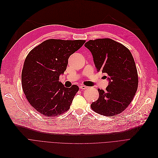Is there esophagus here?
Masks as SVG:
<instances>
[{
  "instance_id": "34e87169",
  "label": "esophagus",
  "mask_w": 158,
  "mask_h": 158,
  "mask_svg": "<svg viewBox=\"0 0 158 158\" xmlns=\"http://www.w3.org/2000/svg\"><path fill=\"white\" fill-rule=\"evenodd\" d=\"M80 88L81 89H83V90H84V89H87V86H85V85H80Z\"/></svg>"
}]
</instances>
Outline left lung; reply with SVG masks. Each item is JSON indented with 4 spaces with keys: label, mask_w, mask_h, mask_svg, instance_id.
Returning <instances> with one entry per match:
<instances>
[{
    "label": "left lung",
    "mask_w": 158,
    "mask_h": 158,
    "mask_svg": "<svg viewBox=\"0 0 158 158\" xmlns=\"http://www.w3.org/2000/svg\"><path fill=\"white\" fill-rule=\"evenodd\" d=\"M93 57L98 71L106 73V91L98 89L99 98L91 105L102 115L112 116L123 112L136 94L138 77L131 51L123 44L110 39L89 40L85 44Z\"/></svg>",
    "instance_id": "obj_1"
}]
</instances>
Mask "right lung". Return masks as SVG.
<instances>
[{
    "instance_id": "1",
    "label": "right lung",
    "mask_w": 158,
    "mask_h": 158,
    "mask_svg": "<svg viewBox=\"0 0 158 158\" xmlns=\"http://www.w3.org/2000/svg\"><path fill=\"white\" fill-rule=\"evenodd\" d=\"M85 40L49 39L27 55L22 71V86L31 106L42 115L55 117L70 108L77 85L65 87L59 77L66 70L68 59Z\"/></svg>"
}]
</instances>
